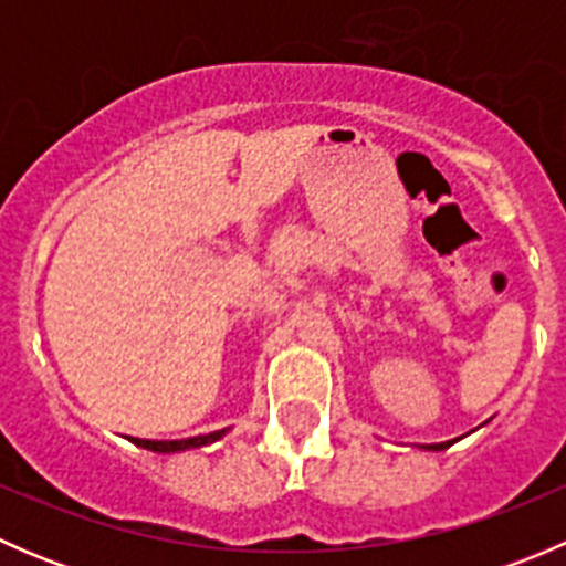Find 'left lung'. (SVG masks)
I'll return each instance as SVG.
<instances>
[{
	"mask_svg": "<svg viewBox=\"0 0 566 566\" xmlns=\"http://www.w3.org/2000/svg\"><path fill=\"white\" fill-rule=\"evenodd\" d=\"M454 441H458V438H454ZM454 441H443V443H424V447H421V449H427V452H443V449L452 447Z\"/></svg>",
	"mask_w": 566,
	"mask_h": 566,
	"instance_id": "1",
	"label": "left lung"
}]
</instances>
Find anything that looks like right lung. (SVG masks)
Returning <instances> with one entry per match:
<instances>
[{
	"mask_svg": "<svg viewBox=\"0 0 566 566\" xmlns=\"http://www.w3.org/2000/svg\"><path fill=\"white\" fill-rule=\"evenodd\" d=\"M221 436H227V430L208 432V436H197V438H182V441H145V438H130V441H134L136 447H142V449H150V452L172 454V452H186V449L208 447V443L219 441Z\"/></svg>",
	"mask_w": 566,
	"mask_h": 566,
	"instance_id": "obj_1",
	"label": "right lung"
}]
</instances>
